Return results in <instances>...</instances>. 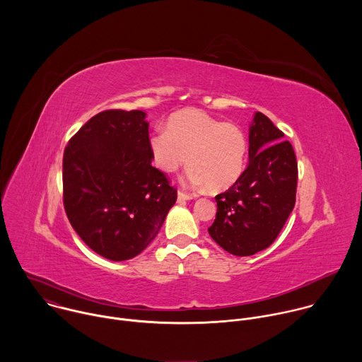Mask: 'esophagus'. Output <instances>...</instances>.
Instances as JSON below:
<instances>
[{
  "mask_svg": "<svg viewBox=\"0 0 362 362\" xmlns=\"http://www.w3.org/2000/svg\"><path fill=\"white\" fill-rule=\"evenodd\" d=\"M192 197H193L192 194H187V193H185V192H182V190L177 192V199H179V200H190Z\"/></svg>",
  "mask_w": 362,
  "mask_h": 362,
  "instance_id": "esophagus-1",
  "label": "esophagus"
}]
</instances>
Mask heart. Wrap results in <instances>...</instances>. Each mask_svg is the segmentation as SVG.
<instances>
[{
    "mask_svg": "<svg viewBox=\"0 0 362 362\" xmlns=\"http://www.w3.org/2000/svg\"><path fill=\"white\" fill-rule=\"evenodd\" d=\"M156 166L165 173L179 170L187 160V180L212 190L230 187L245 169L247 141L242 129L208 113L186 109L170 116L150 137Z\"/></svg>",
    "mask_w": 362,
    "mask_h": 362,
    "instance_id": "obj_1",
    "label": "heart"
}]
</instances>
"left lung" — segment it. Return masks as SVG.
<instances>
[{
  "instance_id": "left-lung-1",
  "label": "left lung",
  "mask_w": 362,
  "mask_h": 362,
  "mask_svg": "<svg viewBox=\"0 0 362 362\" xmlns=\"http://www.w3.org/2000/svg\"><path fill=\"white\" fill-rule=\"evenodd\" d=\"M298 163L292 144L261 112L249 127V165L215 199L216 219L208 229L226 252L250 256L274 243L296 197Z\"/></svg>"
}]
</instances>
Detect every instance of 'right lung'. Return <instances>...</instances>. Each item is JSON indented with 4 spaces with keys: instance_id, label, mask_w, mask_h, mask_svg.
Here are the masks:
<instances>
[{
    "instance_id": "add662e5",
    "label": "right lung",
    "mask_w": 362,
    "mask_h": 362,
    "mask_svg": "<svg viewBox=\"0 0 362 362\" xmlns=\"http://www.w3.org/2000/svg\"><path fill=\"white\" fill-rule=\"evenodd\" d=\"M151 159L148 123L140 110L101 112L66 146L67 218L83 242L106 259L127 261L143 252L177 199Z\"/></svg>"
}]
</instances>
